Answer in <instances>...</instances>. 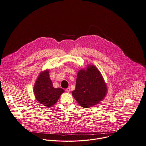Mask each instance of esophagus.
<instances>
[{
    "instance_id": "1",
    "label": "esophagus",
    "mask_w": 146,
    "mask_h": 146,
    "mask_svg": "<svg viewBox=\"0 0 146 146\" xmlns=\"http://www.w3.org/2000/svg\"><path fill=\"white\" fill-rule=\"evenodd\" d=\"M66 91L67 93H69L70 92V88H67L66 89Z\"/></svg>"
}]
</instances>
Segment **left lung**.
I'll use <instances>...</instances> for the list:
<instances>
[{"label":"left lung","instance_id":"obj_1","mask_svg":"<svg viewBox=\"0 0 146 146\" xmlns=\"http://www.w3.org/2000/svg\"><path fill=\"white\" fill-rule=\"evenodd\" d=\"M106 93V84L96 67L92 65L88 66L86 70H80L76 88L72 94L81 106L89 108L98 104L103 100Z\"/></svg>","mask_w":146,"mask_h":146}]
</instances>
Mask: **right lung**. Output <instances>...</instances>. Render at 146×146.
I'll use <instances>...</instances> for the list:
<instances>
[{"label": "right lung", "mask_w": 146, "mask_h": 146, "mask_svg": "<svg viewBox=\"0 0 146 146\" xmlns=\"http://www.w3.org/2000/svg\"><path fill=\"white\" fill-rule=\"evenodd\" d=\"M33 91L38 102L48 108L53 106L65 92L60 88L53 87L48 70L40 73L35 82Z\"/></svg>", "instance_id": "add662e5"}]
</instances>
